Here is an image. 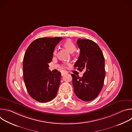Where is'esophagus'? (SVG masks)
<instances>
[{"mask_svg":"<svg viewBox=\"0 0 132 132\" xmlns=\"http://www.w3.org/2000/svg\"><path fill=\"white\" fill-rule=\"evenodd\" d=\"M67 73H68V72H67V71H63V72H62V76H64L65 75H66V74H67Z\"/></svg>","mask_w":132,"mask_h":132,"instance_id":"34e87169","label":"esophagus"}]
</instances>
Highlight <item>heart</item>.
<instances>
[{"label": "heart", "instance_id": "heart-1", "mask_svg": "<svg viewBox=\"0 0 132 132\" xmlns=\"http://www.w3.org/2000/svg\"><path fill=\"white\" fill-rule=\"evenodd\" d=\"M63 46L66 48L70 53H72L74 52L76 50V46L74 44V43L70 39H67L64 41L63 43ZM56 53V50L55 48L53 51V54H55Z\"/></svg>", "mask_w": 132, "mask_h": 132}]
</instances>
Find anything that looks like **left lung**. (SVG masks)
<instances>
[{
    "label": "left lung",
    "instance_id": "obj_1",
    "mask_svg": "<svg viewBox=\"0 0 132 132\" xmlns=\"http://www.w3.org/2000/svg\"><path fill=\"white\" fill-rule=\"evenodd\" d=\"M80 50L78 60L74 67L82 71V77L71 74L75 95L84 101L96 99L104 84L105 71L104 58L99 46L92 40L79 39L77 41Z\"/></svg>",
    "mask_w": 132,
    "mask_h": 132
}]
</instances>
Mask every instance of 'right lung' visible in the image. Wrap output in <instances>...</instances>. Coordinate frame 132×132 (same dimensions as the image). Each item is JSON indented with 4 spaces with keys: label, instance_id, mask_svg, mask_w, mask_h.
<instances>
[{
    "label": "right lung",
    "instance_id": "1",
    "mask_svg": "<svg viewBox=\"0 0 132 132\" xmlns=\"http://www.w3.org/2000/svg\"><path fill=\"white\" fill-rule=\"evenodd\" d=\"M62 37H41L33 41L23 58V78L30 96L40 102H47L56 97L60 86L61 73H53L48 63L53 51Z\"/></svg>",
    "mask_w": 132,
    "mask_h": 132
}]
</instances>
